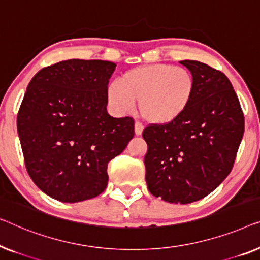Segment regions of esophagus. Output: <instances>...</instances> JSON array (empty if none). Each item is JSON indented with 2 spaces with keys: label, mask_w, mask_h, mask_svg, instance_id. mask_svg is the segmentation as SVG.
Instances as JSON below:
<instances>
[{
  "label": "esophagus",
  "mask_w": 260,
  "mask_h": 260,
  "mask_svg": "<svg viewBox=\"0 0 260 260\" xmlns=\"http://www.w3.org/2000/svg\"><path fill=\"white\" fill-rule=\"evenodd\" d=\"M142 131H144V127L140 122H135L134 125V133L135 135H141L142 134Z\"/></svg>",
  "instance_id": "obj_1"
}]
</instances>
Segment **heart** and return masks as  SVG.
<instances>
[{"label":"heart","instance_id":"1","mask_svg":"<svg viewBox=\"0 0 260 260\" xmlns=\"http://www.w3.org/2000/svg\"><path fill=\"white\" fill-rule=\"evenodd\" d=\"M196 79L185 67L168 63L144 64L129 69L106 90L108 106L116 114L133 112L135 102L145 121L168 125L177 121L191 106Z\"/></svg>","mask_w":260,"mask_h":260}]
</instances>
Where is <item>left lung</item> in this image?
Segmentation results:
<instances>
[{
    "mask_svg": "<svg viewBox=\"0 0 260 260\" xmlns=\"http://www.w3.org/2000/svg\"><path fill=\"white\" fill-rule=\"evenodd\" d=\"M180 63L194 76V98L177 121L144 129V162L153 196L189 204L210 194L230 174L243 139L244 114L224 73L199 61Z\"/></svg>",
    "mask_w": 260,
    "mask_h": 260,
    "instance_id": "left-lung-1",
    "label": "left lung"
}]
</instances>
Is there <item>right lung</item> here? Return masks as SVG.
<instances>
[{"label": "right lung", "mask_w": 260, "mask_h": 260, "mask_svg": "<svg viewBox=\"0 0 260 260\" xmlns=\"http://www.w3.org/2000/svg\"><path fill=\"white\" fill-rule=\"evenodd\" d=\"M116 64L66 60L36 73L27 87L17 132L27 171L47 196L62 203L98 197L107 166L134 137V120L107 113L106 90Z\"/></svg>", "instance_id": "1"}]
</instances>
